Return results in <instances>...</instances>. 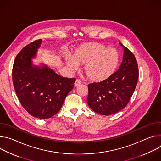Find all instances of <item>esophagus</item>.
Wrapping results in <instances>:
<instances>
[{"label":"esophagus","instance_id":"1","mask_svg":"<svg viewBox=\"0 0 161 161\" xmlns=\"http://www.w3.org/2000/svg\"><path fill=\"white\" fill-rule=\"evenodd\" d=\"M81 81H80V80H76V81H75V86L76 87V86H78L80 85H81Z\"/></svg>","mask_w":161,"mask_h":161}]
</instances>
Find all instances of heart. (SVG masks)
Instances as JSON below:
<instances>
[{
	"mask_svg": "<svg viewBox=\"0 0 161 161\" xmlns=\"http://www.w3.org/2000/svg\"><path fill=\"white\" fill-rule=\"evenodd\" d=\"M65 58L68 69L75 71L76 65H83L86 78L94 83L103 82L116 72L120 62L119 52L98 42H86L76 47Z\"/></svg>",
	"mask_w": 161,
	"mask_h": 161,
	"instance_id": "1",
	"label": "heart"
}]
</instances>
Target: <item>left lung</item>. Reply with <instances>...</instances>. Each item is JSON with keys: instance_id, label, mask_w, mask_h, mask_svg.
<instances>
[{"instance_id": "8db88e82", "label": "left lung", "mask_w": 161, "mask_h": 161, "mask_svg": "<svg viewBox=\"0 0 161 161\" xmlns=\"http://www.w3.org/2000/svg\"><path fill=\"white\" fill-rule=\"evenodd\" d=\"M124 47L123 60L119 69L108 80L88 85L87 104L94 111L110 115L124 109L132 96L139 76L134 54Z\"/></svg>"}]
</instances>
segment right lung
<instances>
[{
    "mask_svg": "<svg viewBox=\"0 0 161 161\" xmlns=\"http://www.w3.org/2000/svg\"><path fill=\"white\" fill-rule=\"evenodd\" d=\"M42 40H36L23 48L16 57L13 67V81L17 96L32 116L49 119L61 109L75 78H67L55 73L46 64L34 65Z\"/></svg>",
    "mask_w": 161,
    "mask_h": 161,
    "instance_id": "1",
    "label": "right lung"
}]
</instances>
